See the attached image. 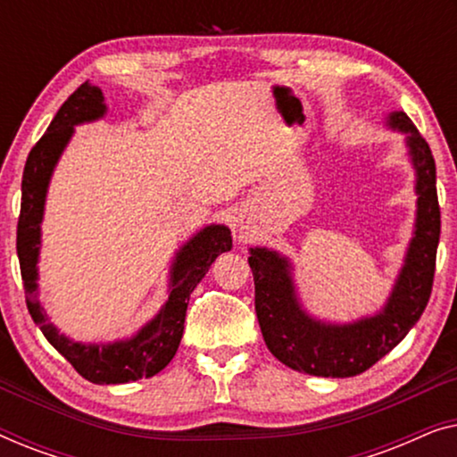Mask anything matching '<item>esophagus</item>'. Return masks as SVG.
Returning <instances> with one entry per match:
<instances>
[{
  "instance_id": "obj_1",
  "label": "esophagus",
  "mask_w": 457,
  "mask_h": 457,
  "mask_svg": "<svg viewBox=\"0 0 457 457\" xmlns=\"http://www.w3.org/2000/svg\"><path fill=\"white\" fill-rule=\"evenodd\" d=\"M237 235H239V241L245 239V227L243 224H237Z\"/></svg>"
}]
</instances>
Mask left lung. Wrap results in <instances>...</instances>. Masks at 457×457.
Instances as JSON below:
<instances>
[{"instance_id": "obj_1", "label": "left lung", "mask_w": 457, "mask_h": 457, "mask_svg": "<svg viewBox=\"0 0 457 457\" xmlns=\"http://www.w3.org/2000/svg\"><path fill=\"white\" fill-rule=\"evenodd\" d=\"M389 124L408 133L418 172V218L416 237L383 314L347 327L310 320L295 302L287 260L268 249H252L249 255L262 335L274 358L297 372L333 378L361 374L410 333L430 299L441 235L435 158L427 139L403 112L391 114Z\"/></svg>"}]
</instances>
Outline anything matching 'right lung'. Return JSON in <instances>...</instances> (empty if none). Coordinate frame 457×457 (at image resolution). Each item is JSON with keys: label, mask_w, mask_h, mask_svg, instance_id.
<instances>
[{"label": "right lung", "mask_w": 457, "mask_h": 457, "mask_svg": "<svg viewBox=\"0 0 457 457\" xmlns=\"http://www.w3.org/2000/svg\"><path fill=\"white\" fill-rule=\"evenodd\" d=\"M105 112L102 91L83 83L62 104L46 135L30 149L22 172V202L16 230V252L27 297L29 314L46 339L71 361L80 377L97 385H118L129 380L149 378L164 370L177 353L185 328L187 303L199 280L210 270L222 252L233 245L227 227H208L187 243L172 266L170 297L155 320L147 324L133 339L114 345H80L62 337L37 297V253H39V224L46 204L49 177L62 149L71 139L72 127L85 120H96Z\"/></svg>", "instance_id": "right-lung-1"}]
</instances>
